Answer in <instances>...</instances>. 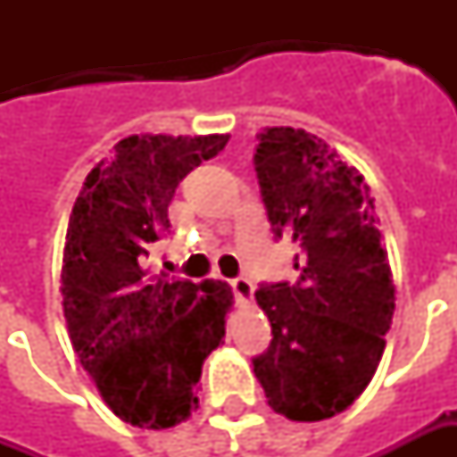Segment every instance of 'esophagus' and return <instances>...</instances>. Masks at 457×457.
Masks as SVG:
<instances>
[{"mask_svg":"<svg viewBox=\"0 0 457 457\" xmlns=\"http://www.w3.org/2000/svg\"><path fill=\"white\" fill-rule=\"evenodd\" d=\"M229 284H232V291H235V298H237L239 303L247 306V303L254 301V284L249 278H232Z\"/></svg>","mask_w":457,"mask_h":457,"instance_id":"obj_1","label":"esophagus"}]
</instances>
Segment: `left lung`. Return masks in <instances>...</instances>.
I'll return each instance as SVG.
<instances>
[{
	"mask_svg": "<svg viewBox=\"0 0 457 457\" xmlns=\"http://www.w3.org/2000/svg\"><path fill=\"white\" fill-rule=\"evenodd\" d=\"M257 139L262 198L274 232L296 245L301 278L257 291L274 337L254 374L274 411L323 421L379 367L396 301L392 269L360 170L306 129L264 127Z\"/></svg>",
	"mask_w": 457,
	"mask_h": 457,
	"instance_id": "8db88e82",
	"label": "left lung"
}]
</instances>
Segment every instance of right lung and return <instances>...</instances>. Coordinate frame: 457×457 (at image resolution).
Masks as SVG:
<instances>
[{"label": "right lung", "mask_w": 457, "mask_h": 457, "mask_svg": "<svg viewBox=\"0 0 457 457\" xmlns=\"http://www.w3.org/2000/svg\"><path fill=\"white\" fill-rule=\"evenodd\" d=\"M229 134H131L78 193L65 232L61 296L68 336L103 402L124 423L170 428L198 406L193 386L225 337L232 288L151 274L179 183Z\"/></svg>", "instance_id": "right-lung-1"}]
</instances>
